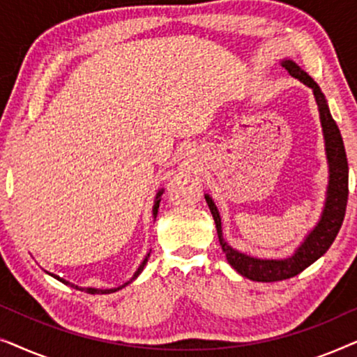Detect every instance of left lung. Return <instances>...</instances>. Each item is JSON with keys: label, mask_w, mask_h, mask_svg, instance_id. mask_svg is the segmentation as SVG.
<instances>
[{"label": "left lung", "mask_w": 357, "mask_h": 357, "mask_svg": "<svg viewBox=\"0 0 357 357\" xmlns=\"http://www.w3.org/2000/svg\"><path fill=\"white\" fill-rule=\"evenodd\" d=\"M281 66L294 76L296 79L304 82L305 86L312 87L314 91L317 105L320 110V120L321 126H324L325 135V146H326V158H328L330 164V183L328 192H326V203L325 209L321 213V219L317 224L314 231H312L304 243L297 248L294 255L286 258V260H260V258H253L243 253H238L234 250L226 243L222 238V229H221V218H219L218 208L214 206L213 199L208 197L206 203L211 214L216 222L219 243H221L222 252L226 253L227 261L231 263L234 270L241 273L242 276L248 278L252 281L258 282H275L289 280V278L299 275L310 266L312 263L319 260L324 253L328 250L331 243L338 236L341 224H343L346 204H348V159H346V151L343 144V138H341L340 128L330 114L328 105H326L325 96L321 94L320 87L312 77L302 71L299 66L292 60H282Z\"/></svg>", "instance_id": "1"}]
</instances>
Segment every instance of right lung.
Masks as SVG:
<instances>
[{
  "mask_svg": "<svg viewBox=\"0 0 357 357\" xmlns=\"http://www.w3.org/2000/svg\"><path fill=\"white\" fill-rule=\"evenodd\" d=\"M160 193H162V192H159V193H158V197H155V204H154V208H153V214H154V218L158 216V209H159V203H160V199H159ZM148 258H149V253H148V257H146L144 260H143V263H141L138 270H136V273H135V275H133V278H131V280H130L128 282H125V284H121L120 287H115V289H94V287H84V289H82V287H77V286H75V284H71V286H75L76 289H79V291H86L87 294H110V292H115V291H119V289H121V287H125L126 284H130V282L133 281V280H136V278L139 276V273L143 271V268L146 266V263H148ZM52 276H53V278H56L58 281H61L63 284H70V282L65 281V280H61V278H58V276H55V275H52Z\"/></svg>",
  "mask_w": 357,
  "mask_h": 357,
  "instance_id": "1",
  "label": "right lung"
}]
</instances>
